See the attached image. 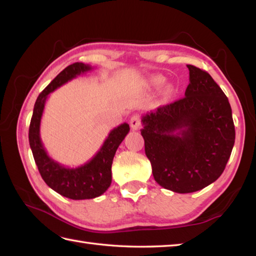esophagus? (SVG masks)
<instances>
[{
  "instance_id": "obj_1",
  "label": "esophagus",
  "mask_w": 256,
  "mask_h": 256,
  "mask_svg": "<svg viewBox=\"0 0 256 256\" xmlns=\"http://www.w3.org/2000/svg\"><path fill=\"white\" fill-rule=\"evenodd\" d=\"M130 125H131V128L133 130H138L140 128V116H138V114H135V116H133L131 118V120H130Z\"/></svg>"
}]
</instances>
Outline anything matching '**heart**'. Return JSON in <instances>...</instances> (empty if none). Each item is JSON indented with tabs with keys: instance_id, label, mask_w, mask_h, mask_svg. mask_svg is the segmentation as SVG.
Masks as SVG:
<instances>
[{
	"instance_id": "obj_1",
	"label": "heart",
	"mask_w": 256,
	"mask_h": 256,
	"mask_svg": "<svg viewBox=\"0 0 256 256\" xmlns=\"http://www.w3.org/2000/svg\"><path fill=\"white\" fill-rule=\"evenodd\" d=\"M158 81H160V79H158Z\"/></svg>"
}]
</instances>
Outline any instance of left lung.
<instances>
[{"instance_id":"8db88e82","label":"left lung","mask_w":256,"mask_h":256,"mask_svg":"<svg viewBox=\"0 0 256 256\" xmlns=\"http://www.w3.org/2000/svg\"><path fill=\"white\" fill-rule=\"evenodd\" d=\"M187 67L184 98L146 113L140 130L156 182L178 194L198 192L216 182L236 140L224 92L208 72Z\"/></svg>"}]
</instances>
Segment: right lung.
I'll return each mask as SVG.
<instances>
[{"mask_svg": "<svg viewBox=\"0 0 256 256\" xmlns=\"http://www.w3.org/2000/svg\"><path fill=\"white\" fill-rule=\"evenodd\" d=\"M92 70L89 64L74 62L64 68L40 92L34 106L30 125V146L42 178L52 190L74 200L96 198L104 194L112 182V162L118 145L130 132V125L123 123L108 133L100 150L86 164L70 168L52 160L40 140V121L48 96L77 76Z\"/></svg>", "mask_w": 256, "mask_h": 256, "instance_id": "right-lung-1", "label": "right lung"}]
</instances>
